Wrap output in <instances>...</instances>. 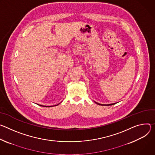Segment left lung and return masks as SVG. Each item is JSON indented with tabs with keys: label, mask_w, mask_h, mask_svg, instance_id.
<instances>
[{
	"label": "left lung",
	"mask_w": 155,
	"mask_h": 155,
	"mask_svg": "<svg viewBox=\"0 0 155 155\" xmlns=\"http://www.w3.org/2000/svg\"><path fill=\"white\" fill-rule=\"evenodd\" d=\"M97 104H98V105H106V106H109V105H114V104H108V105H102V104H98V103H97V102H95Z\"/></svg>",
	"instance_id": "obj_1"
}]
</instances>
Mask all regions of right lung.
<instances>
[{
	"label": "right lung",
	"mask_w": 155,
	"mask_h": 155,
	"mask_svg": "<svg viewBox=\"0 0 155 155\" xmlns=\"http://www.w3.org/2000/svg\"><path fill=\"white\" fill-rule=\"evenodd\" d=\"M38 105L41 106V107H45V106H42V105ZM57 105H55V106H57ZM51 107H54V106H51Z\"/></svg>",
	"instance_id": "1"
}]
</instances>
